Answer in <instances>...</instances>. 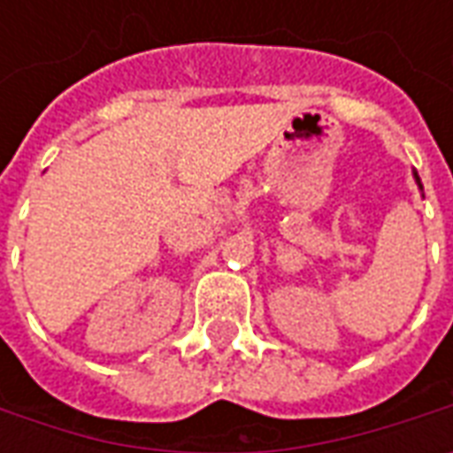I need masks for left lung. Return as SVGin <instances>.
Instances as JSON below:
<instances>
[{
    "label": "left lung",
    "instance_id": "obj_1",
    "mask_svg": "<svg viewBox=\"0 0 453 453\" xmlns=\"http://www.w3.org/2000/svg\"><path fill=\"white\" fill-rule=\"evenodd\" d=\"M412 177H415V184H418V188H419V191H422V181H419L418 172H412Z\"/></svg>",
    "mask_w": 453,
    "mask_h": 453
}]
</instances>
